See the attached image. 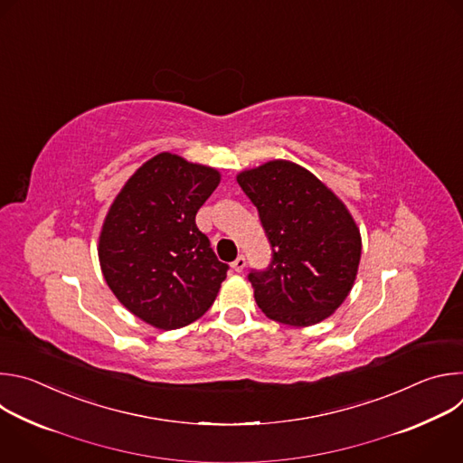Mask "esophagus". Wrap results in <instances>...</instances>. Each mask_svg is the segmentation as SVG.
<instances>
[{
  "label": "esophagus",
  "mask_w": 463,
  "mask_h": 463,
  "mask_svg": "<svg viewBox=\"0 0 463 463\" xmlns=\"http://www.w3.org/2000/svg\"><path fill=\"white\" fill-rule=\"evenodd\" d=\"M245 266H247L245 256H238V258L232 261V269H234L236 273H241V271L245 269Z\"/></svg>",
  "instance_id": "34e87169"
}]
</instances>
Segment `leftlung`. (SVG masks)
<instances>
[{
    "label": "left lung",
    "mask_w": 463,
    "mask_h": 463,
    "mask_svg": "<svg viewBox=\"0 0 463 463\" xmlns=\"http://www.w3.org/2000/svg\"><path fill=\"white\" fill-rule=\"evenodd\" d=\"M273 247L266 271H250L258 307L288 326L332 315L354 288L361 232L339 197L309 170L277 159L238 174Z\"/></svg>",
    "instance_id": "obj_1"
}]
</instances>
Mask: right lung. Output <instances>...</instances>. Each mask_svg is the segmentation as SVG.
I'll return each mask as SVG.
<instances>
[{"label":"right lung","mask_w":463,"mask_h":463,"mask_svg":"<svg viewBox=\"0 0 463 463\" xmlns=\"http://www.w3.org/2000/svg\"><path fill=\"white\" fill-rule=\"evenodd\" d=\"M220 184L216 168L163 152L131 175L111 203L99 238L106 284L118 302L159 329L207 313L229 266L195 214Z\"/></svg>","instance_id":"right-lung-1"}]
</instances>
